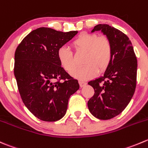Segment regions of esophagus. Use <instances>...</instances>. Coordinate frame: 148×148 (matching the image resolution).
<instances>
[{"label":"esophagus","mask_w":148,"mask_h":148,"mask_svg":"<svg viewBox=\"0 0 148 148\" xmlns=\"http://www.w3.org/2000/svg\"><path fill=\"white\" fill-rule=\"evenodd\" d=\"M86 84H87V82H86L85 81H83V80H79V84L82 87H84V85H86Z\"/></svg>","instance_id":"esophagus-1"}]
</instances>
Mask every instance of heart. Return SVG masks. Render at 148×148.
<instances>
[{
	"label": "heart",
	"instance_id": "b5f03b06",
	"mask_svg": "<svg viewBox=\"0 0 148 148\" xmlns=\"http://www.w3.org/2000/svg\"><path fill=\"white\" fill-rule=\"evenodd\" d=\"M77 51L85 52L81 68L75 70L72 75L81 80H86L95 76L97 70L103 71L108 66L112 58L113 48L110 40L96 34L83 33L73 41ZM57 57L61 66L68 72L76 68V63L71 51L62 46L57 51Z\"/></svg>",
	"mask_w": 148,
	"mask_h": 148
}]
</instances>
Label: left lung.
Listing matches in <instances>:
<instances>
[{
	"label": "left lung",
	"mask_w": 148,
	"mask_h": 148,
	"mask_svg": "<svg viewBox=\"0 0 148 148\" xmlns=\"http://www.w3.org/2000/svg\"><path fill=\"white\" fill-rule=\"evenodd\" d=\"M101 32L112 45V58L103 76L88 84L95 94L87 102L92 115L101 120L116 116L125 109L136 88L137 61L129 38L108 24H100L92 32Z\"/></svg>",
	"instance_id": "8db88e82"
}]
</instances>
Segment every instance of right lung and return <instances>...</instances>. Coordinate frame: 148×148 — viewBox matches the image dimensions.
<instances>
[{
    "label": "right lung",
    "mask_w": 148,
    "mask_h": 148,
    "mask_svg": "<svg viewBox=\"0 0 148 148\" xmlns=\"http://www.w3.org/2000/svg\"><path fill=\"white\" fill-rule=\"evenodd\" d=\"M77 33L40 27L27 34L16 50L14 76L20 95L27 109L42 121L62 119L70 96L79 88L57 57L58 48Z\"/></svg>",
    "instance_id": "1"
}]
</instances>
